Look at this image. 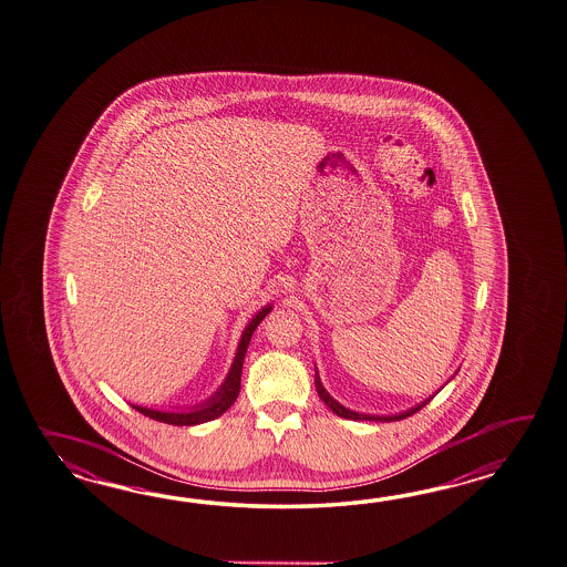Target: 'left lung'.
<instances>
[{"label":"left lung","instance_id":"left-lung-1","mask_svg":"<svg viewBox=\"0 0 567 567\" xmlns=\"http://www.w3.org/2000/svg\"><path fill=\"white\" fill-rule=\"evenodd\" d=\"M315 389H317L319 399L328 404L329 409H331L336 415L341 416V419H352V421H401V419H406V416L415 415L416 411H421V409L431 401V399H427V401L416 404L413 409H406V411L399 413V415H365V413H358V411L346 409L343 404L338 403V401L326 391V386L321 384L317 372H315Z\"/></svg>","mask_w":567,"mask_h":567}]
</instances>
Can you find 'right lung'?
<instances>
[{
  "label": "right lung",
  "instance_id": "right-lung-1",
  "mask_svg": "<svg viewBox=\"0 0 567 567\" xmlns=\"http://www.w3.org/2000/svg\"><path fill=\"white\" fill-rule=\"evenodd\" d=\"M272 305H266L258 313L254 315L252 321L246 326L241 338H239L238 352L234 358V364L227 372L224 384L217 389V391L203 403L189 406V409H181V411H156V409H148V406H138V404H132L138 413L142 415L151 416L154 421H161V423H168V425H202L207 421H214L219 415H224L227 409L231 404L236 403L239 394V382H241V365H244V358H246V350L250 346L252 340V333L256 328L260 326V321L265 319L266 315L270 313Z\"/></svg>",
  "mask_w": 567,
  "mask_h": 567
}]
</instances>
